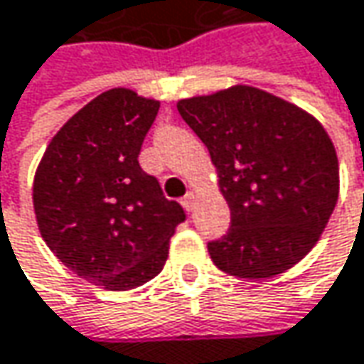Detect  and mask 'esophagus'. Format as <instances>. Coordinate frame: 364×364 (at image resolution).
I'll return each mask as SVG.
<instances>
[{"instance_id":"34e87169","label":"esophagus","mask_w":364,"mask_h":364,"mask_svg":"<svg viewBox=\"0 0 364 364\" xmlns=\"http://www.w3.org/2000/svg\"><path fill=\"white\" fill-rule=\"evenodd\" d=\"M196 202H198V198H196V193H193V191H187V196L181 200L183 208H185V210H189V213L196 208Z\"/></svg>"}]
</instances>
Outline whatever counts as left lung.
<instances>
[{
  "instance_id": "8db88e82",
  "label": "left lung",
  "mask_w": 364,
  "mask_h": 364,
  "mask_svg": "<svg viewBox=\"0 0 364 364\" xmlns=\"http://www.w3.org/2000/svg\"><path fill=\"white\" fill-rule=\"evenodd\" d=\"M204 141L231 229L208 244L220 271L267 279L298 264L338 204L340 166L323 124L277 95L233 85L177 102Z\"/></svg>"
}]
</instances>
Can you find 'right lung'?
Here are the masks:
<instances>
[{
    "mask_svg": "<svg viewBox=\"0 0 364 364\" xmlns=\"http://www.w3.org/2000/svg\"><path fill=\"white\" fill-rule=\"evenodd\" d=\"M160 102L114 87L53 135L33 181L39 233L81 279L124 291L154 279L185 210L139 166Z\"/></svg>",
    "mask_w": 364,
    "mask_h": 364,
    "instance_id": "right-lung-1",
    "label": "right lung"
}]
</instances>
